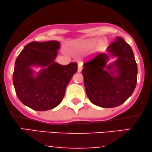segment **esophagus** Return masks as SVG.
<instances>
[{"instance_id":"esophagus-1","label":"esophagus","mask_w":152,"mask_h":152,"mask_svg":"<svg viewBox=\"0 0 152 152\" xmlns=\"http://www.w3.org/2000/svg\"><path fill=\"white\" fill-rule=\"evenodd\" d=\"M82 64L81 62H79L78 63V69H77V71L80 72L82 71Z\"/></svg>"}]
</instances>
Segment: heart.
<instances>
[{
	"label": "heart",
	"mask_w": 152,
	"mask_h": 152,
	"mask_svg": "<svg viewBox=\"0 0 152 152\" xmlns=\"http://www.w3.org/2000/svg\"><path fill=\"white\" fill-rule=\"evenodd\" d=\"M96 43H97V40H93L90 41V42H88L87 43V44H86V47H88V48H92V47H94V45H95L96 44ZM99 45H100V47H103V46H104V43H103V42H100Z\"/></svg>",
	"instance_id": "b5f03b06"
}]
</instances>
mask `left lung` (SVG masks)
<instances>
[{"mask_svg":"<svg viewBox=\"0 0 152 152\" xmlns=\"http://www.w3.org/2000/svg\"><path fill=\"white\" fill-rule=\"evenodd\" d=\"M116 58L107 64L109 56ZM86 95L101 107H117L133 94L137 84V66L131 46L121 37L102 53L86 62L82 70Z\"/></svg>","mask_w":152,"mask_h":152,"instance_id":"obj_1","label":"left lung"}]
</instances>
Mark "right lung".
<instances>
[{
    "label": "right lung",
    "mask_w": 152,
    "mask_h": 152,
    "mask_svg": "<svg viewBox=\"0 0 152 152\" xmlns=\"http://www.w3.org/2000/svg\"><path fill=\"white\" fill-rule=\"evenodd\" d=\"M60 48L56 40L32 42L26 45L16 59L13 84L20 101L31 109L46 111L62 101L77 64L62 66L54 62ZM33 67H40L35 72Z\"/></svg>",
    "instance_id": "1"
}]
</instances>
